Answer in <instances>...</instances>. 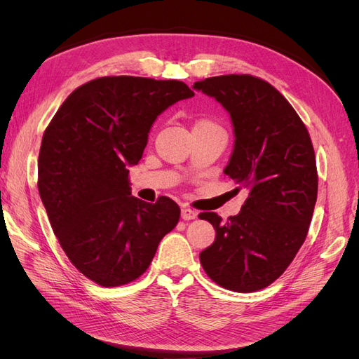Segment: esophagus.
I'll use <instances>...</instances> for the list:
<instances>
[{
	"label": "esophagus",
	"instance_id": "obj_1",
	"mask_svg": "<svg viewBox=\"0 0 359 359\" xmlns=\"http://www.w3.org/2000/svg\"><path fill=\"white\" fill-rule=\"evenodd\" d=\"M181 217H182V220H193V219H196V217H198V212L191 210V208H189V206H182Z\"/></svg>",
	"mask_w": 359,
	"mask_h": 359
}]
</instances>
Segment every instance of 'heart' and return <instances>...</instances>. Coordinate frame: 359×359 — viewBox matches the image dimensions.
<instances>
[{"instance_id": "obj_1", "label": "heart", "mask_w": 359, "mask_h": 359, "mask_svg": "<svg viewBox=\"0 0 359 359\" xmlns=\"http://www.w3.org/2000/svg\"><path fill=\"white\" fill-rule=\"evenodd\" d=\"M199 127H219L215 123H212L211 119H199V121L194 124L193 128H199Z\"/></svg>"}]
</instances>
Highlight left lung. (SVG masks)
<instances>
[{"label":"left lung","instance_id":"1","mask_svg":"<svg viewBox=\"0 0 359 359\" xmlns=\"http://www.w3.org/2000/svg\"><path fill=\"white\" fill-rule=\"evenodd\" d=\"M229 112L235 145L224 173L248 196L226 222L201 212L215 241L199 255L208 277L233 292L269 286L306 241L318 199L316 157L307 127L273 85L252 74L194 82Z\"/></svg>","mask_w":359,"mask_h":359}]
</instances>
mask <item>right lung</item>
<instances>
[{
	"label": "right lung",
	"mask_w": 359,
	"mask_h": 359,
	"mask_svg": "<svg viewBox=\"0 0 359 359\" xmlns=\"http://www.w3.org/2000/svg\"><path fill=\"white\" fill-rule=\"evenodd\" d=\"M194 93L181 81L104 76L76 88L43 133L39 193L70 262L103 287L142 276L180 206L132 196L137 165L156 118Z\"/></svg>",
	"instance_id": "1"
}]
</instances>
